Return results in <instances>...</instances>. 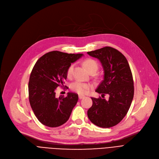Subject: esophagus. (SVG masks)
Here are the masks:
<instances>
[{
    "instance_id": "1",
    "label": "esophagus",
    "mask_w": 159,
    "mask_h": 159,
    "mask_svg": "<svg viewBox=\"0 0 159 159\" xmlns=\"http://www.w3.org/2000/svg\"><path fill=\"white\" fill-rule=\"evenodd\" d=\"M84 97H85V96H84V95H79V99H82L83 98H84Z\"/></svg>"
}]
</instances>
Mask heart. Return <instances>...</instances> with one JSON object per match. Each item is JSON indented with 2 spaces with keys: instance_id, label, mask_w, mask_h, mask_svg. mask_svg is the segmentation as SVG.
Returning <instances> with one entry per match:
<instances>
[{
  "instance_id": "obj_1",
  "label": "heart",
  "mask_w": 159,
  "mask_h": 159,
  "mask_svg": "<svg viewBox=\"0 0 159 159\" xmlns=\"http://www.w3.org/2000/svg\"><path fill=\"white\" fill-rule=\"evenodd\" d=\"M83 64H84L85 68L89 71H95L98 69V63L96 61L92 58H87V59L84 60L83 62ZM74 68V64H72L70 65V66L67 69L66 71V75L68 77H71L73 74ZM91 88V85L89 83L82 82L81 81L77 80L74 82H73L71 85V88L72 90H73L75 92H77L79 94H86L88 93L89 90Z\"/></svg>"
}]
</instances>
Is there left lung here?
Returning <instances> with one entry per match:
<instances>
[{
	"mask_svg": "<svg viewBox=\"0 0 159 159\" xmlns=\"http://www.w3.org/2000/svg\"><path fill=\"white\" fill-rule=\"evenodd\" d=\"M98 58L104 70V79L95 90L110 95L107 101L92 97L93 105L88 111L90 121L96 126L107 128L118 124L127 114L134 95V86L129 65L117 49L106 46L88 52Z\"/></svg>",
	"mask_w": 159,
	"mask_h": 159,
	"instance_id": "left-lung-1",
	"label": "left lung"
}]
</instances>
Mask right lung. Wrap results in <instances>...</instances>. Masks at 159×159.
Wrapping results in <instances>:
<instances>
[{
  "label": "right lung",
  "mask_w": 159,
  "mask_h": 159,
  "mask_svg": "<svg viewBox=\"0 0 159 159\" xmlns=\"http://www.w3.org/2000/svg\"><path fill=\"white\" fill-rule=\"evenodd\" d=\"M82 55L53 51L42 56L33 67L28 84L29 101L36 117L45 126L58 127L69 119L78 95L69 92L66 97L57 98L55 90L64 86L67 69Z\"/></svg>",
  "instance_id": "right-lung-1"
}]
</instances>
